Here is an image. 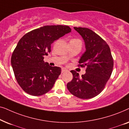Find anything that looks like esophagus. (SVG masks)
Wrapping results in <instances>:
<instances>
[{
  "label": "esophagus",
  "mask_w": 129,
  "mask_h": 129,
  "mask_svg": "<svg viewBox=\"0 0 129 129\" xmlns=\"http://www.w3.org/2000/svg\"><path fill=\"white\" fill-rule=\"evenodd\" d=\"M68 70L66 69H64V68H63L62 69H61V73H64V72H68Z\"/></svg>",
  "instance_id": "1"
}]
</instances>
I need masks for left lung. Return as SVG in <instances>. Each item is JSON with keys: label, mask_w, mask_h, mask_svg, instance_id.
I'll use <instances>...</instances> for the list:
<instances>
[{"label": "left lung", "mask_w": 129, "mask_h": 129, "mask_svg": "<svg viewBox=\"0 0 129 129\" xmlns=\"http://www.w3.org/2000/svg\"><path fill=\"white\" fill-rule=\"evenodd\" d=\"M83 39L86 51L79 61V66L86 67V73L79 77L71 70L73 79L67 84L69 91L77 98L88 99L100 94L110 79L113 59L106 42L98 34L86 27H74Z\"/></svg>", "instance_id": "left-lung-1"}]
</instances>
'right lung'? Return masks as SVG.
Returning a JSON list of instances; mask_svg holds the SVG:
<instances>
[{"label":"right lung","instance_id":"1","mask_svg":"<svg viewBox=\"0 0 129 129\" xmlns=\"http://www.w3.org/2000/svg\"><path fill=\"white\" fill-rule=\"evenodd\" d=\"M69 26H45L33 30L20 39L12 53L11 64L21 88L32 96L50 91L61 73V68L43 60L51 52V44L71 31Z\"/></svg>","mask_w":129,"mask_h":129}]
</instances>
